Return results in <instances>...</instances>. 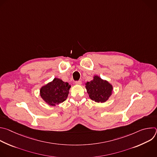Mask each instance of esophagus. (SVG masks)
I'll return each mask as SVG.
<instances>
[{
	"label": "esophagus",
	"mask_w": 157,
	"mask_h": 157,
	"mask_svg": "<svg viewBox=\"0 0 157 157\" xmlns=\"http://www.w3.org/2000/svg\"><path fill=\"white\" fill-rule=\"evenodd\" d=\"M75 83L76 84H81V83H82V82H81V81H80V80H79V81H76V82H75Z\"/></svg>",
	"instance_id": "esophagus-1"
}]
</instances>
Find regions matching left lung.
<instances>
[{
    "label": "left lung",
    "instance_id": "1",
    "mask_svg": "<svg viewBox=\"0 0 157 157\" xmlns=\"http://www.w3.org/2000/svg\"><path fill=\"white\" fill-rule=\"evenodd\" d=\"M89 98L97 102H104L112 94L113 86L107 81L96 76L94 79L86 84Z\"/></svg>",
    "mask_w": 157,
    "mask_h": 157
}]
</instances>
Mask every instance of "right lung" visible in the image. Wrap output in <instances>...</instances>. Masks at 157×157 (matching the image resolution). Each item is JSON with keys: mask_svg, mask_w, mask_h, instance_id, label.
I'll return each instance as SVG.
<instances>
[{"mask_svg": "<svg viewBox=\"0 0 157 157\" xmlns=\"http://www.w3.org/2000/svg\"><path fill=\"white\" fill-rule=\"evenodd\" d=\"M70 85L58 78L43 86L40 89L42 99L50 105H56L64 101L69 94Z\"/></svg>", "mask_w": 157, "mask_h": 157, "instance_id": "1", "label": "right lung"}]
</instances>
